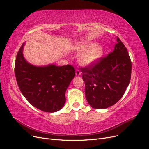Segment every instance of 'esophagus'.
Returning <instances> with one entry per match:
<instances>
[{
	"instance_id": "1",
	"label": "esophagus",
	"mask_w": 149,
	"mask_h": 149,
	"mask_svg": "<svg viewBox=\"0 0 149 149\" xmlns=\"http://www.w3.org/2000/svg\"><path fill=\"white\" fill-rule=\"evenodd\" d=\"M75 72H76V76H79L81 74V72L78 69H76Z\"/></svg>"
}]
</instances>
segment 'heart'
<instances>
[{
    "label": "heart",
    "instance_id": "b5f03b06",
    "mask_svg": "<svg viewBox=\"0 0 149 149\" xmlns=\"http://www.w3.org/2000/svg\"><path fill=\"white\" fill-rule=\"evenodd\" d=\"M77 50L84 53L79 58V61L83 65H90L95 63L102 56L104 49L96 43H89L78 46Z\"/></svg>",
    "mask_w": 149,
    "mask_h": 149
}]
</instances>
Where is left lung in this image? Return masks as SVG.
<instances>
[{
    "instance_id": "8db88e82",
    "label": "left lung",
    "mask_w": 149,
    "mask_h": 149,
    "mask_svg": "<svg viewBox=\"0 0 149 149\" xmlns=\"http://www.w3.org/2000/svg\"><path fill=\"white\" fill-rule=\"evenodd\" d=\"M114 50L96 63L81 68L85 83V96L94 109H106L123 96L131 78L129 53L117 38Z\"/></svg>"
}]
</instances>
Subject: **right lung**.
<instances>
[{
  "mask_svg": "<svg viewBox=\"0 0 149 149\" xmlns=\"http://www.w3.org/2000/svg\"><path fill=\"white\" fill-rule=\"evenodd\" d=\"M24 44L17 53L15 75L19 88L31 105L47 112L60 110L64 106L65 92L75 76L74 68L70 65L35 66L23 56Z\"/></svg>",
  "mask_w": 149,
  "mask_h": 149,
  "instance_id": "obj_1",
  "label": "right lung"
}]
</instances>
